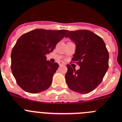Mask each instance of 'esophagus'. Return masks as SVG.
I'll list each match as a JSON object with an SVG mask.
<instances>
[{
	"instance_id": "obj_1",
	"label": "esophagus",
	"mask_w": 122,
	"mask_h": 122,
	"mask_svg": "<svg viewBox=\"0 0 122 122\" xmlns=\"http://www.w3.org/2000/svg\"><path fill=\"white\" fill-rule=\"evenodd\" d=\"M59 65H60V66H62V65H64L62 62H60L59 63Z\"/></svg>"
}]
</instances>
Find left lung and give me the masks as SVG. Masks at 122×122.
<instances>
[{
    "mask_svg": "<svg viewBox=\"0 0 122 122\" xmlns=\"http://www.w3.org/2000/svg\"><path fill=\"white\" fill-rule=\"evenodd\" d=\"M65 37L76 45L72 60L80 66L76 70L66 65L68 87L81 94L89 93L100 84L109 68V52L105 43L101 37L87 30L70 31Z\"/></svg>",
    "mask_w": 122,
    "mask_h": 122,
    "instance_id": "8db88e82",
    "label": "left lung"
}]
</instances>
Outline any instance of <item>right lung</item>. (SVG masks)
I'll list each match as a JSON object with an SVG mask.
<instances>
[{"mask_svg":"<svg viewBox=\"0 0 122 122\" xmlns=\"http://www.w3.org/2000/svg\"><path fill=\"white\" fill-rule=\"evenodd\" d=\"M67 30L38 29L22 35L11 54V68L18 86L31 93H39L51 86L59 68L57 63L46 60Z\"/></svg>","mask_w":122,"mask_h":122,"instance_id":"add662e5","label":"right lung"}]
</instances>
